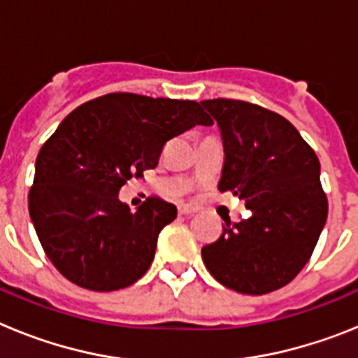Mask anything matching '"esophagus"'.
Returning a JSON list of instances; mask_svg holds the SVG:
<instances>
[{
  "mask_svg": "<svg viewBox=\"0 0 358 358\" xmlns=\"http://www.w3.org/2000/svg\"><path fill=\"white\" fill-rule=\"evenodd\" d=\"M177 211H179V215H194L197 210L192 206H188V204H181V206L177 208Z\"/></svg>",
  "mask_w": 358,
  "mask_h": 358,
  "instance_id": "obj_1",
  "label": "esophagus"
}]
</instances>
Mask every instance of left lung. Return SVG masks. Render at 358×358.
<instances>
[{
  "mask_svg": "<svg viewBox=\"0 0 358 358\" xmlns=\"http://www.w3.org/2000/svg\"><path fill=\"white\" fill-rule=\"evenodd\" d=\"M222 132L220 192L245 201L251 217L222 226L202 248L211 276L231 290L262 296L299 274L328 217L321 164L289 120L231 98L201 102Z\"/></svg>",
  "mask_w": 358,
  "mask_h": 358,
  "instance_id": "1",
  "label": "left lung"
}]
</instances>
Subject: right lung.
Here are the masks:
<instances>
[{
  "label": "right lung",
  "instance_id": "right-lung-1",
  "mask_svg": "<svg viewBox=\"0 0 358 358\" xmlns=\"http://www.w3.org/2000/svg\"><path fill=\"white\" fill-rule=\"evenodd\" d=\"M211 123L197 102L136 93L103 94L62 120L37 154L28 211L66 280L110 292L147 273L177 208L152 195L131 211L118 192L156 166L173 136Z\"/></svg>",
  "mask_w": 358,
  "mask_h": 358
}]
</instances>
